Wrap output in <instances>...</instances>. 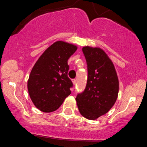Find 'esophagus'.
I'll use <instances>...</instances> for the list:
<instances>
[{
    "label": "esophagus",
    "mask_w": 147,
    "mask_h": 147,
    "mask_svg": "<svg viewBox=\"0 0 147 147\" xmlns=\"http://www.w3.org/2000/svg\"><path fill=\"white\" fill-rule=\"evenodd\" d=\"M72 84H74V85H75L76 84V83H77V80H76L75 79H72Z\"/></svg>",
    "instance_id": "esophagus-1"
}]
</instances>
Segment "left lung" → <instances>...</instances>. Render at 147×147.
<instances>
[{
	"instance_id": "left-lung-1",
	"label": "left lung",
	"mask_w": 147,
	"mask_h": 147,
	"mask_svg": "<svg viewBox=\"0 0 147 147\" xmlns=\"http://www.w3.org/2000/svg\"><path fill=\"white\" fill-rule=\"evenodd\" d=\"M88 65L86 87L76 97L81 115L95 120L109 112L117 100L119 80L114 64L100 48H82Z\"/></svg>"
}]
</instances>
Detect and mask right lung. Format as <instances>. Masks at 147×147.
I'll return each mask as SVG.
<instances>
[{
    "label": "right lung",
    "instance_id": "right-lung-1",
    "mask_svg": "<svg viewBox=\"0 0 147 147\" xmlns=\"http://www.w3.org/2000/svg\"><path fill=\"white\" fill-rule=\"evenodd\" d=\"M77 49L72 43L56 41L35 63L28 81V90L34 105L40 111L50 113L57 110L71 93L68 60Z\"/></svg>",
    "mask_w": 147,
    "mask_h": 147
}]
</instances>
